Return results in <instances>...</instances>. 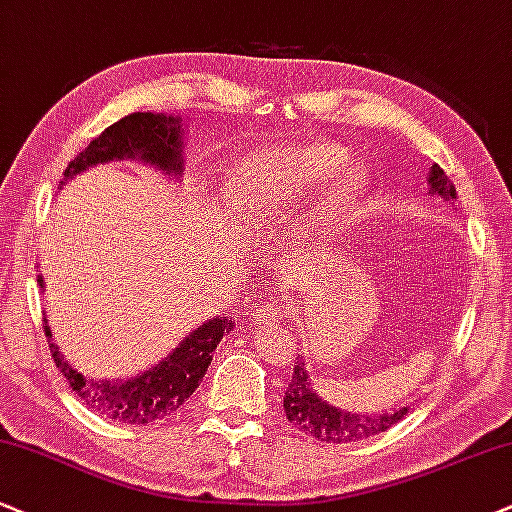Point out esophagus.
<instances>
[{
	"label": "esophagus",
	"instance_id": "1",
	"mask_svg": "<svg viewBox=\"0 0 512 512\" xmlns=\"http://www.w3.org/2000/svg\"><path fill=\"white\" fill-rule=\"evenodd\" d=\"M254 311H256L258 318L266 320V323H270V320H277V315H280V313H277V304L273 301V296H268V299L258 301Z\"/></svg>",
	"mask_w": 512,
	"mask_h": 512
}]
</instances>
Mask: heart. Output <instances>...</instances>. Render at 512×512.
<instances>
[{
	"mask_svg": "<svg viewBox=\"0 0 512 512\" xmlns=\"http://www.w3.org/2000/svg\"><path fill=\"white\" fill-rule=\"evenodd\" d=\"M344 159L346 149L337 144L280 149L242 163L227 180L225 192L249 223H277L287 216L289 208L311 194L315 182L331 175ZM365 185L368 173L361 163H345L313 206H308L304 230L325 232L342 225L361 201Z\"/></svg>",
	"mask_w": 512,
	"mask_h": 512,
	"instance_id": "heart-1",
	"label": "heart"
}]
</instances>
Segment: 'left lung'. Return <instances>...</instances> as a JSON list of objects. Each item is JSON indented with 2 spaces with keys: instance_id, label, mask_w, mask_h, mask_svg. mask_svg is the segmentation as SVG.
<instances>
[{
  "instance_id": "obj_1",
  "label": "left lung",
  "mask_w": 512,
  "mask_h": 512,
  "mask_svg": "<svg viewBox=\"0 0 512 512\" xmlns=\"http://www.w3.org/2000/svg\"><path fill=\"white\" fill-rule=\"evenodd\" d=\"M430 192L441 194V199H456V187L437 163H434L430 173ZM304 365L306 363L301 361H296L294 365L292 382L285 391V413L296 430L308 434V437L327 441V444H344V441L368 439L380 432H387L391 425L406 418L408 408L380 415H358L332 406L330 401L323 399V394H315Z\"/></svg>"
}]
</instances>
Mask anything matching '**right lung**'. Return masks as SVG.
<instances>
[{"label":"right lung","instance_id":"add662e5","mask_svg":"<svg viewBox=\"0 0 512 512\" xmlns=\"http://www.w3.org/2000/svg\"><path fill=\"white\" fill-rule=\"evenodd\" d=\"M116 159H140L163 170L166 175H182V125L180 118L163 113H130L94 137L85 151L68 163L63 180H71L82 170ZM61 180V185H63ZM42 287V277L40 280ZM232 330L230 318H213L182 339L178 349L159 365L123 382L87 380L61 356L59 346L49 344L52 358L71 389L97 413L125 425H147L175 413L201 384L220 339ZM44 334L52 337L47 320Z\"/></svg>","mask_w":512,"mask_h":512}]
</instances>
